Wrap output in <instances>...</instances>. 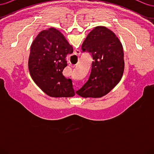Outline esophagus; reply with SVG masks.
Here are the masks:
<instances>
[{
	"mask_svg": "<svg viewBox=\"0 0 154 154\" xmlns=\"http://www.w3.org/2000/svg\"><path fill=\"white\" fill-rule=\"evenodd\" d=\"M74 53H75V54H77V55L80 54V53H81L80 51V50H78V49H76V50H75V51H74Z\"/></svg>",
	"mask_w": 154,
	"mask_h": 154,
	"instance_id": "34e87169",
	"label": "esophagus"
}]
</instances>
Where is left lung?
Masks as SVG:
<instances>
[{
    "label": "left lung",
    "instance_id": "obj_1",
    "mask_svg": "<svg viewBox=\"0 0 154 154\" xmlns=\"http://www.w3.org/2000/svg\"><path fill=\"white\" fill-rule=\"evenodd\" d=\"M82 49L83 52L91 53L93 61L88 80L76 93L83 97H103L123 76V45L114 32L106 27L97 26L88 34Z\"/></svg>",
    "mask_w": 154,
    "mask_h": 154
}]
</instances>
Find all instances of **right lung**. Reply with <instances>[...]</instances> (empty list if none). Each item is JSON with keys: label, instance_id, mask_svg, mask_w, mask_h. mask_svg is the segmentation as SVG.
I'll return each mask as SVG.
<instances>
[{"label": "right lung", "instance_id": "1", "mask_svg": "<svg viewBox=\"0 0 154 154\" xmlns=\"http://www.w3.org/2000/svg\"><path fill=\"white\" fill-rule=\"evenodd\" d=\"M73 52L63 35L51 27L39 32L31 45L28 68L32 80L46 94L54 97L75 95L72 80L62 72L67 54Z\"/></svg>", "mask_w": 154, "mask_h": 154}]
</instances>
